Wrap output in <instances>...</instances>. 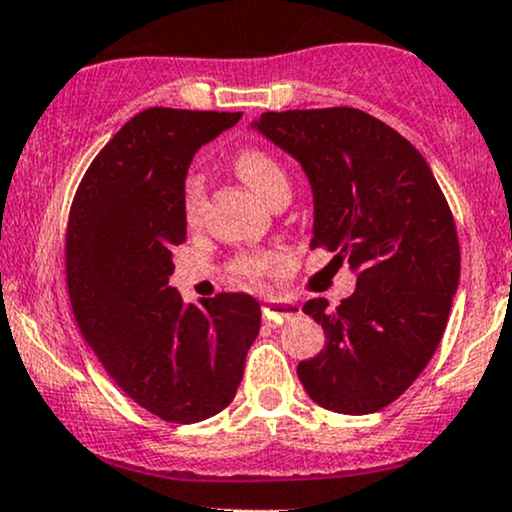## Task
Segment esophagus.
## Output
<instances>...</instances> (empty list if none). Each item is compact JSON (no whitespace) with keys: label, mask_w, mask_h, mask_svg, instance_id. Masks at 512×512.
<instances>
[{"label":"esophagus","mask_w":512,"mask_h":512,"mask_svg":"<svg viewBox=\"0 0 512 512\" xmlns=\"http://www.w3.org/2000/svg\"><path fill=\"white\" fill-rule=\"evenodd\" d=\"M299 314H302V311H299V306L294 302H268V304H263V318H266L268 323H282V321H287V318H294Z\"/></svg>","instance_id":"esophagus-1"}]
</instances>
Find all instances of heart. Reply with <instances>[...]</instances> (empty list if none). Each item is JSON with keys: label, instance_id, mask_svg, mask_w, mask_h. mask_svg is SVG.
<instances>
[{"label": "heart", "instance_id": "obj_1", "mask_svg": "<svg viewBox=\"0 0 512 512\" xmlns=\"http://www.w3.org/2000/svg\"><path fill=\"white\" fill-rule=\"evenodd\" d=\"M234 170L244 179L258 196L273 203L290 198V174H287L282 162L270 155L263 148H242L234 155ZM203 201H206V189H203V179L198 174H189L182 184V218L189 227H196L203 215ZM282 263L285 254L273 249H254L242 251L230 261L232 275L242 285L258 287L268 275H273Z\"/></svg>", "mask_w": 512, "mask_h": 512}]
</instances>
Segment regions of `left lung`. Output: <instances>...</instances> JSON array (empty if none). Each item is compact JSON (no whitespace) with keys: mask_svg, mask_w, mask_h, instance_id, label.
Instances as JSON below:
<instances>
[{"mask_svg":"<svg viewBox=\"0 0 512 512\" xmlns=\"http://www.w3.org/2000/svg\"><path fill=\"white\" fill-rule=\"evenodd\" d=\"M256 126L309 174L311 249L357 270V290L340 306L304 304L326 347L299 362V381L326 410H383L434 357L458 290L460 242L446 196L405 136L354 107L263 112Z\"/></svg>","mask_w":512,"mask_h":512,"instance_id":"left-lung-1","label":"left lung"}]
</instances>
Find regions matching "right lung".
<instances>
[{
	"label": "right lung",
	"instance_id": "1",
	"mask_svg": "<svg viewBox=\"0 0 512 512\" xmlns=\"http://www.w3.org/2000/svg\"><path fill=\"white\" fill-rule=\"evenodd\" d=\"M239 117L138 112L88 165L66 222V290L81 335L112 381L170 424L203 422L230 405L261 328L249 294L184 304L167 285L172 251L186 242V167Z\"/></svg>",
	"mask_w": 512,
	"mask_h": 512
}]
</instances>
